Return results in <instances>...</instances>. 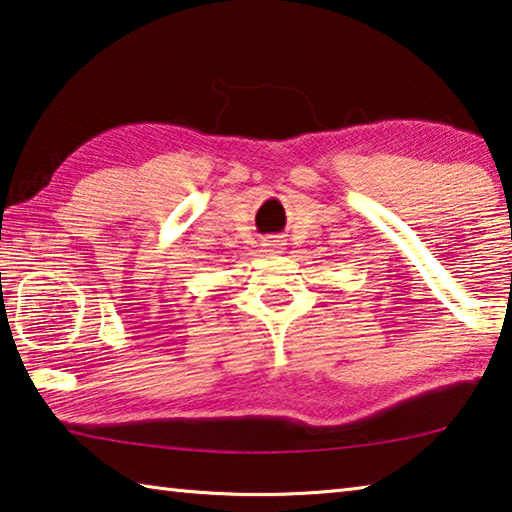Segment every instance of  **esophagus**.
Masks as SVG:
<instances>
[{"label": "esophagus", "instance_id": "obj_1", "mask_svg": "<svg viewBox=\"0 0 512 512\" xmlns=\"http://www.w3.org/2000/svg\"><path fill=\"white\" fill-rule=\"evenodd\" d=\"M265 249L270 251V254H281V251H285V240L281 236H270L263 240Z\"/></svg>", "mask_w": 512, "mask_h": 512}]
</instances>
